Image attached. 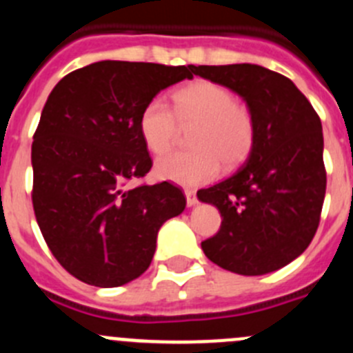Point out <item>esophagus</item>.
I'll use <instances>...</instances> for the list:
<instances>
[{"instance_id": "obj_1", "label": "esophagus", "mask_w": 353, "mask_h": 353, "mask_svg": "<svg viewBox=\"0 0 353 353\" xmlns=\"http://www.w3.org/2000/svg\"><path fill=\"white\" fill-rule=\"evenodd\" d=\"M184 194H186V203H188V207H194V205L198 203L196 193H194L193 190H184Z\"/></svg>"}]
</instances>
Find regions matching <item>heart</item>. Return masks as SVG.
<instances>
[{"label":"heart","instance_id":"b5f03b06","mask_svg":"<svg viewBox=\"0 0 353 353\" xmlns=\"http://www.w3.org/2000/svg\"><path fill=\"white\" fill-rule=\"evenodd\" d=\"M172 108L162 98H153L139 115V132L153 155H163L176 143L181 128H193L191 152L174 153L159 160L155 172L160 179L200 186L221 170L239 165L255 143V121L234 94L210 81H196L177 90Z\"/></svg>","mask_w":353,"mask_h":353}]
</instances>
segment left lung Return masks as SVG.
<instances>
[{"label": "left lung", "instance_id": "1", "mask_svg": "<svg viewBox=\"0 0 353 353\" xmlns=\"http://www.w3.org/2000/svg\"><path fill=\"white\" fill-rule=\"evenodd\" d=\"M193 72L238 93L255 121L246 162L198 191L222 217L201 248L236 274L278 271L305 252L321 221L326 169L319 115L288 77L260 65H198Z\"/></svg>", "mask_w": 353, "mask_h": 353}]
</instances>
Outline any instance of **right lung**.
<instances>
[{"label":"right lung","mask_w":353,"mask_h":353,"mask_svg":"<svg viewBox=\"0 0 353 353\" xmlns=\"http://www.w3.org/2000/svg\"><path fill=\"white\" fill-rule=\"evenodd\" d=\"M193 79V65L103 60L53 88L32 141V205L48 248L79 281L115 288L152 263L163 222L186 207L163 183L128 188L152 169L143 107Z\"/></svg>","instance_id":"1"}]
</instances>
